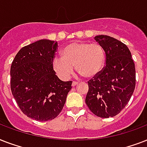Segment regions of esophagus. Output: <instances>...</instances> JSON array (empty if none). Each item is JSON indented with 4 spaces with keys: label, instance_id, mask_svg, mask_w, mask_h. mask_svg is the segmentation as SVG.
<instances>
[{
    "label": "esophagus",
    "instance_id": "1",
    "mask_svg": "<svg viewBox=\"0 0 147 147\" xmlns=\"http://www.w3.org/2000/svg\"><path fill=\"white\" fill-rule=\"evenodd\" d=\"M78 84V82H72V84H71V85L73 86V87H75L76 85H77Z\"/></svg>",
    "mask_w": 147,
    "mask_h": 147
}]
</instances>
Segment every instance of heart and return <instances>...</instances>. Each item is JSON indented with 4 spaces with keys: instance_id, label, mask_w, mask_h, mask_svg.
Listing matches in <instances>:
<instances>
[{
    "instance_id": "heart-1",
    "label": "heart",
    "mask_w": 147,
    "mask_h": 147,
    "mask_svg": "<svg viewBox=\"0 0 147 147\" xmlns=\"http://www.w3.org/2000/svg\"><path fill=\"white\" fill-rule=\"evenodd\" d=\"M105 52L98 43L74 42L62 50V57L53 60V69L62 79L67 80L76 70L87 78L96 77L102 71L105 63Z\"/></svg>"
}]
</instances>
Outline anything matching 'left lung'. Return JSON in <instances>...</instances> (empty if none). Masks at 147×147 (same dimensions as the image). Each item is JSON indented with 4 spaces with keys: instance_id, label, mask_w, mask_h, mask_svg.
<instances>
[{
    "instance_id": "left-lung-1",
    "label": "left lung",
    "mask_w": 147,
    "mask_h": 147,
    "mask_svg": "<svg viewBox=\"0 0 147 147\" xmlns=\"http://www.w3.org/2000/svg\"><path fill=\"white\" fill-rule=\"evenodd\" d=\"M94 40L103 47L106 65L96 77L88 82L85 103L96 116H116L129 102L135 89L136 71L132 55L124 43L109 36Z\"/></svg>"
}]
</instances>
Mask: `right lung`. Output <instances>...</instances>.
<instances>
[{
  "mask_svg": "<svg viewBox=\"0 0 147 147\" xmlns=\"http://www.w3.org/2000/svg\"><path fill=\"white\" fill-rule=\"evenodd\" d=\"M57 42L40 40L23 47L10 67V88L20 109L39 121L59 114L72 82H62L53 69Z\"/></svg>",
  "mask_w": 147,
  "mask_h": 147,
  "instance_id": "add662e5",
  "label": "right lung"
}]
</instances>
